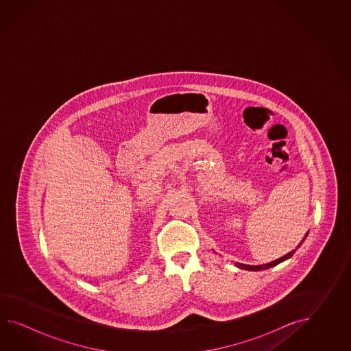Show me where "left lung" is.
I'll use <instances>...</instances> for the list:
<instances>
[{
  "label": "left lung",
  "instance_id": "left-lung-1",
  "mask_svg": "<svg viewBox=\"0 0 351 351\" xmlns=\"http://www.w3.org/2000/svg\"><path fill=\"white\" fill-rule=\"evenodd\" d=\"M306 236H307V234H306ZM293 254H295V250L291 251V252H289L287 254H285L284 257H281V258H278V260L269 262V263H266V265H261V266H251V265H243V263H239V262H236L234 265H236L239 269H248V271H261V269H269V267L276 266V265L281 263V262L285 261V260L290 258Z\"/></svg>",
  "mask_w": 351,
  "mask_h": 351
}]
</instances>
